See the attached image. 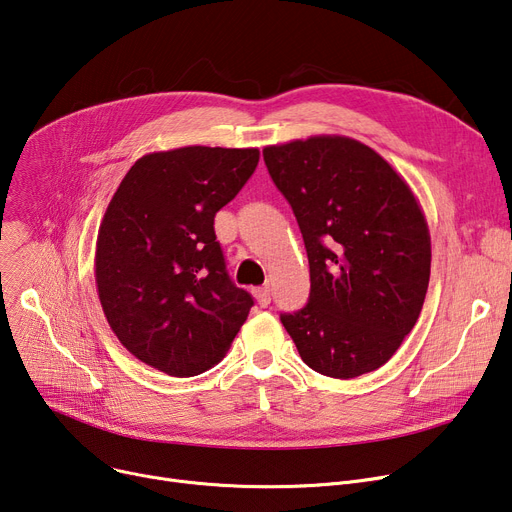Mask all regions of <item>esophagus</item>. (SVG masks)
I'll use <instances>...</instances> for the list:
<instances>
[{"label": "esophagus", "instance_id": "obj_1", "mask_svg": "<svg viewBox=\"0 0 512 512\" xmlns=\"http://www.w3.org/2000/svg\"><path fill=\"white\" fill-rule=\"evenodd\" d=\"M253 294H255V299H257V303H259L261 307H267V305L272 303V294H270V288H267V286L255 288Z\"/></svg>", "mask_w": 512, "mask_h": 512}]
</instances>
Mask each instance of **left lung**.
I'll return each mask as SVG.
<instances>
[{"label": "left lung", "mask_w": 512, "mask_h": 512, "mask_svg": "<svg viewBox=\"0 0 512 512\" xmlns=\"http://www.w3.org/2000/svg\"><path fill=\"white\" fill-rule=\"evenodd\" d=\"M299 222L309 303L280 319L301 359L328 378L375 371L417 324L432 240L409 184L371 147L321 134L263 149Z\"/></svg>", "instance_id": "1"}]
</instances>
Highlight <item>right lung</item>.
<instances>
[{
    "instance_id": "add662e5",
    "label": "right lung",
    "mask_w": 512,
    "mask_h": 512,
    "mask_svg": "<svg viewBox=\"0 0 512 512\" xmlns=\"http://www.w3.org/2000/svg\"><path fill=\"white\" fill-rule=\"evenodd\" d=\"M259 149L180 147L134 161L97 234L95 282L128 353L174 378L222 361L253 307L228 272L213 218Z\"/></svg>"
}]
</instances>
